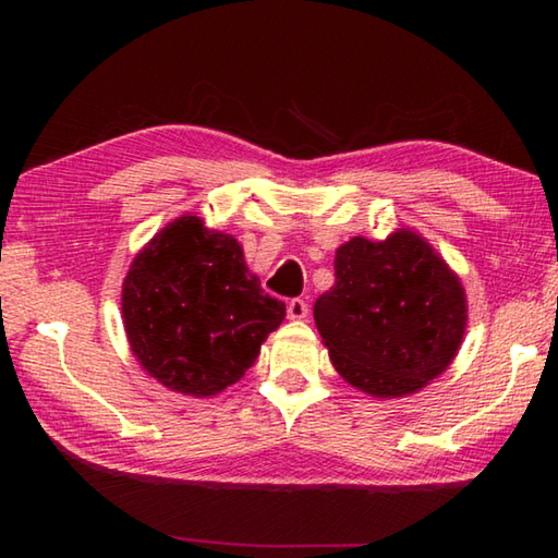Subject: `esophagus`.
I'll return each mask as SVG.
<instances>
[{
	"instance_id": "1",
	"label": "esophagus",
	"mask_w": 558,
	"mask_h": 558,
	"mask_svg": "<svg viewBox=\"0 0 558 558\" xmlns=\"http://www.w3.org/2000/svg\"><path fill=\"white\" fill-rule=\"evenodd\" d=\"M288 317L290 319H305L307 317V300L305 298H292L288 302Z\"/></svg>"
}]
</instances>
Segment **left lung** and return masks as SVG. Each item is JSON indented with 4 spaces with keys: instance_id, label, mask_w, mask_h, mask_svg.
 Segmentation results:
<instances>
[{
    "instance_id": "1",
    "label": "left lung",
    "mask_w": 558,
    "mask_h": 558,
    "mask_svg": "<svg viewBox=\"0 0 558 558\" xmlns=\"http://www.w3.org/2000/svg\"><path fill=\"white\" fill-rule=\"evenodd\" d=\"M335 276L315 325L349 384L396 399L446 372L465 332V292L421 235H356L339 245Z\"/></svg>"
}]
</instances>
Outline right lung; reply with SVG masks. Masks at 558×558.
<instances>
[{
	"instance_id": "1",
	"label": "right lung",
	"mask_w": 558,
	"mask_h": 558,
	"mask_svg": "<svg viewBox=\"0 0 558 558\" xmlns=\"http://www.w3.org/2000/svg\"><path fill=\"white\" fill-rule=\"evenodd\" d=\"M122 317L147 374L199 399L251 369L260 342L286 317V302L260 288L233 235L182 216L132 260Z\"/></svg>"
}]
</instances>
